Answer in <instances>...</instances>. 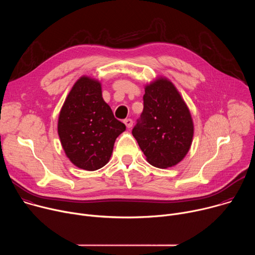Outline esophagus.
<instances>
[{"label":"esophagus","instance_id":"obj_1","mask_svg":"<svg viewBox=\"0 0 255 255\" xmlns=\"http://www.w3.org/2000/svg\"><path fill=\"white\" fill-rule=\"evenodd\" d=\"M124 123H125V125H126L127 128H131V127L133 126V121H132V119H125V120H124Z\"/></svg>","mask_w":255,"mask_h":255}]
</instances>
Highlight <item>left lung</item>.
Wrapping results in <instances>:
<instances>
[{
	"instance_id": "obj_1",
	"label": "left lung",
	"mask_w": 255,
	"mask_h": 255,
	"mask_svg": "<svg viewBox=\"0 0 255 255\" xmlns=\"http://www.w3.org/2000/svg\"><path fill=\"white\" fill-rule=\"evenodd\" d=\"M132 134L147 161L159 168L177 164L188 153L194 135L189 109L166 79L145 88L143 111Z\"/></svg>"
}]
</instances>
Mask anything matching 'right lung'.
I'll use <instances>...</instances> for the list:
<instances>
[{"instance_id": "1", "label": "right lung", "mask_w": 255, "mask_h": 255, "mask_svg": "<svg viewBox=\"0 0 255 255\" xmlns=\"http://www.w3.org/2000/svg\"><path fill=\"white\" fill-rule=\"evenodd\" d=\"M57 130L69 160L80 168L97 170L110 159L115 140L126 126L103 100L101 84L83 77L61 108Z\"/></svg>"}]
</instances>
